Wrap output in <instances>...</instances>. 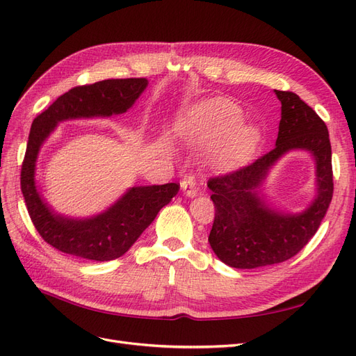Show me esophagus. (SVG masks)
<instances>
[{
  "instance_id": "esophagus-1",
  "label": "esophagus",
  "mask_w": 356,
  "mask_h": 356,
  "mask_svg": "<svg viewBox=\"0 0 356 356\" xmlns=\"http://www.w3.org/2000/svg\"><path fill=\"white\" fill-rule=\"evenodd\" d=\"M181 188L188 197H195L197 195V182L195 175H188L181 181Z\"/></svg>"
}]
</instances>
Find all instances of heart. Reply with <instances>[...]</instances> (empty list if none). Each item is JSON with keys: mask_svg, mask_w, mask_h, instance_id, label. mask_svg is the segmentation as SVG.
I'll use <instances>...</instances> for the list:
<instances>
[{"mask_svg": "<svg viewBox=\"0 0 356 356\" xmlns=\"http://www.w3.org/2000/svg\"><path fill=\"white\" fill-rule=\"evenodd\" d=\"M242 110L230 99L213 98L197 104L179 123V134L191 145L213 147L220 169H233L250 160L258 145L257 129L239 123Z\"/></svg>", "mask_w": 356, "mask_h": 356, "instance_id": "b5f03b06", "label": "heart"}]
</instances>
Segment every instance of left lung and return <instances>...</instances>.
Listing matches in <instances>:
<instances>
[{
  "label": "left lung",
  "mask_w": 356,
  "mask_h": 356,
  "mask_svg": "<svg viewBox=\"0 0 356 356\" xmlns=\"http://www.w3.org/2000/svg\"><path fill=\"white\" fill-rule=\"evenodd\" d=\"M282 104L276 147L251 165L211 177L208 187L215 207L209 243L220 260L236 268L282 263L298 254L318 232L332 199V165L324 120L293 92L275 90ZM307 149L317 159L318 197L303 214L270 211L254 188L268 168L289 149Z\"/></svg>",
  "instance_id": "1"
}]
</instances>
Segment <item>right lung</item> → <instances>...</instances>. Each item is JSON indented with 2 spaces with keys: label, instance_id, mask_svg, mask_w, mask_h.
<instances>
[{
  "label": "right lung",
  "instance_id": "right-lung-1",
  "mask_svg": "<svg viewBox=\"0 0 356 356\" xmlns=\"http://www.w3.org/2000/svg\"><path fill=\"white\" fill-rule=\"evenodd\" d=\"M145 88V79H113L77 86L60 95L32 122L20 170V188L32 224L44 242L58 251L86 260H115L129 251L153 222L159 211L178 193L177 182L134 187L106 212L90 220L77 221L53 215L35 188L34 170L38 149L58 122L124 113Z\"/></svg>",
  "mask_w": 356,
  "mask_h": 356
}]
</instances>
